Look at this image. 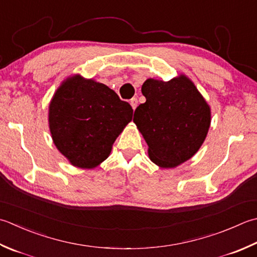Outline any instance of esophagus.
<instances>
[{"instance_id": "esophagus-1", "label": "esophagus", "mask_w": 257, "mask_h": 257, "mask_svg": "<svg viewBox=\"0 0 257 257\" xmlns=\"http://www.w3.org/2000/svg\"><path fill=\"white\" fill-rule=\"evenodd\" d=\"M130 104H132L133 109L135 110L136 108H137V105H138V99L137 98H133L132 100H130Z\"/></svg>"}]
</instances>
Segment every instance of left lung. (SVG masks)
<instances>
[{
  "label": "left lung",
  "mask_w": 257,
  "mask_h": 257,
  "mask_svg": "<svg viewBox=\"0 0 257 257\" xmlns=\"http://www.w3.org/2000/svg\"><path fill=\"white\" fill-rule=\"evenodd\" d=\"M146 102L134 122L148 145V156L160 168H175L198 152L210 127V107L187 75L169 81L149 78L142 87Z\"/></svg>",
  "instance_id": "1"
}]
</instances>
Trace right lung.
<instances>
[{
	"instance_id": "right-lung-1",
	"label": "right lung",
	"mask_w": 257,
	"mask_h": 257,
	"mask_svg": "<svg viewBox=\"0 0 257 257\" xmlns=\"http://www.w3.org/2000/svg\"><path fill=\"white\" fill-rule=\"evenodd\" d=\"M133 112L132 105L105 84L73 74L50 101L49 128L55 147L70 164L92 169L109 157Z\"/></svg>"
}]
</instances>
